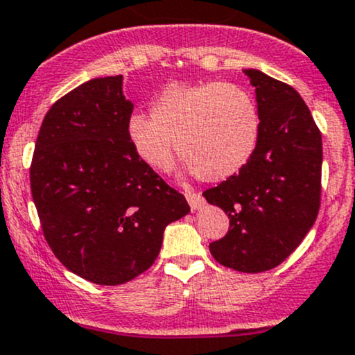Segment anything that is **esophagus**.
<instances>
[{"label":"esophagus","mask_w":355,"mask_h":355,"mask_svg":"<svg viewBox=\"0 0 355 355\" xmlns=\"http://www.w3.org/2000/svg\"><path fill=\"white\" fill-rule=\"evenodd\" d=\"M185 198H187L192 209H199V207L202 206V198H200V194H198V192L185 191Z\"/></svg>","instance_id":"1"}]
</instances>
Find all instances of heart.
I'll use <instances>...</instances> for the list:
<instances>
[{"label":"heart","mask_w":355,"mask_h":355,"mask_svg":"<svg viewBox=\"0 0 355 355\" xmlns=\"http://www.w3.org/2000/svg\"><path fill=\"white\" fill-rule=\"evenodd\" d=\"M146 114H132L127 137L153 170L170 171L178 151L200 180L221 182L249 163L259 141L261 118L249 91L230 82L170 84Z\"/></svg>","instance_id":"1"}]
</instances>
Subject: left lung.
I'll return each instance as SVG.
<instances>
[{"label":"left lung","instance_id":"left-lung-1","mask_svg":"<svg viewBox=\"0 0 355 355\" xmlns=\"http://www.w3.org/2000/svg\"><path fill=\"white\" fill-rule=\"evenodd\" d=\"M256 89L261 127L249 163L202 192L230 220L209 250L223 266L261 273L299 247L321 204V132L292 85L259 70H244Z\"/></svg>","mask_w":355,"mask_h":355}]
</instances>
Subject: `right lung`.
<instances>
[{
    "mask_svg": "<svg viewBox=\"0 0 355 355\" xmlns=\"http://www.w3.org/2000/svg\"><path fill=\"white\" fill-rule=\"evenodd\" d=\"M132 110L121 75L78 85L46 113L31 163L46 242L67 270L98 285L149 270L164 227L191 211L132 149Z\"/></svg>",
    "mask_w": 355,
    "mask_h": 355,
    "instance_id": "add662e5",
    "label": "right lung"
}]
</instances>
